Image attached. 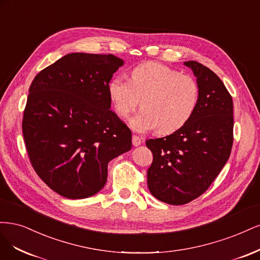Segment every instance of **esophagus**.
<instances>
[{"label": "esophagus", "mask_w": 260, "mask_h": 260, "mask_svg": "<svg viewBox=\"0 0 260 260\" xmlns=\"http://www.w3.org/2000/svg\"><path fill=\"white\" fill-rule=\"evenodd\" d=\"M132 140H133V145L135 146V147H138V146H140L142 144V138H140L137 135H133V139Z\"/></svg>", "instance_id": "1"}]
</instances>
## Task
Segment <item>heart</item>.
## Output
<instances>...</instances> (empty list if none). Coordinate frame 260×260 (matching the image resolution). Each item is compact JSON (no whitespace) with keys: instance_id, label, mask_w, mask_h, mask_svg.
<instances>
[{"instance_id":"heart-1","label":"heart","mask_w":260,"mask_h":260,"mask_svg":"<svg viewBox=\"0 0 260 260\" xmlns=\"http://www.w3.org/2000/svg\"><path fill=\"white\" fill-rule=\"evenodd\" d=\"M108 91L120 118H128L140 103L142 110L131 121L134 129L146 132L156 128L162 135L185 126L200 102V87L193 78L155 61L136 66L128 81L113 78Z\"/></svg>"}]
</instances>
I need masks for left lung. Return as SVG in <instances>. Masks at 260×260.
<instances>
[{
    "label": "left lung",
    "mask_w": 260,
    "mask_h": 260,
    "mask_svg": "<svg viewBox=\"0 0 260 260\" xmlns=\"http://www.w3.org/2000/svg\"><path fill=\"white\" fill-rule=\"evenodd\" d=\"M200 87L192 119L171 135L148 139L153 161L148 188L157 200L182 205L208 189L227 163L233 144V103L222 81L198 61H186Z\"/></svg>",
    "instance_id": "1"
}]
</instances>
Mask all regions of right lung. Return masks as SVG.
<instances>
[{"label": "right lung", "mask_w": 260, "mask_h": 260, "mask_svg": "<svg viewBox=\"0 0 260 260\" xmlns=\"http://www.w3.org/2000/svg\"><path fill=\"white\" fill-rule=\"evenodd\" d=\"M124 61L114 55L72 53L37 74L22 134L39 177L64 198L104 188L108 163L132 148V132L112 110L108 85Z\"/></svg>", "instance_id": "obj_1"}]
</instances>
